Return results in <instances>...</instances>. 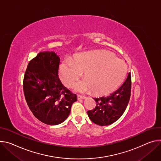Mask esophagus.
<instances>
[{
  "instance_id": "1",
  "label": "esophagus",
  "mask_w": 161,
  "mask_h": 161,
  "mask_svg": "<svg viewBox=\"0 0 161 161\" xmlns=\"http://www.w3.org/2000/svg\"><path fill=\"white\" fill-rule=\"evenodd\" d=\"M77 98L78 99H84L86 98L85 96H81V95H77Z\"/></svg>"
}]
</instances>
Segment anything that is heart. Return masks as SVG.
Returning a JSON list of instances; mask_svg holds the SVG:
<instances>
[{
	"instance_id": "1",
	"label": "heart",
	"mask_w": 161,
	"mask_h": 161,
	"mask_svg": "<svg viewBox=\"0 0 161 161\" xmlns=\"http://www.w3.org/2000/svg\"><path fill=\"white\" fill-rule=\"evenodd\" d=\"M126 65L115 54L96 50L78 55L75 60L65 59L60 67V78L67 86H71L85 71L86 78L75 84L76 91L84 92L92 89L97 94H104L115 89L124 80Z\"/></svg>"
}]
</instances>
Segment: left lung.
<instances>
[{"label": "left lung", "mask_w": 161, "mask_h": 161, "mask_svg": "<svg viewBox=\"0 0 161 161\" xmlns=\"http://www.w3.org/2000/svg\"><path fill=\"white\" fill-rule=\"evenodd\" d=\"M130 72L123 83L106 96L93 98L96 102L95 108L87 112L90 119L96 125L107 126L118 120L125 111L131 94Z\"/></svg>", "instance_id": "obj_1"}]
</instances>
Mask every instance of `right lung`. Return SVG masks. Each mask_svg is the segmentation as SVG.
Here are the masks:
<instances>
[{
    "label": "right lung",
    "instance_id": "right-lung-1",
    "mask_svg": "<svg viewBox=\"0 0 161 161\" xmlns=\"http://www.w3.org/2000/svg\"><path fill=\"white\" fill-rule=\"evenodd\" d=\"M60 58L55 53H39L29 62L23 81L27 104L39 121L56 125L70 112L77 96L62 83L58 77Z\"/></svg>",
    "mask_w": 161,
    "mask_h": 161
}]
</instances>
